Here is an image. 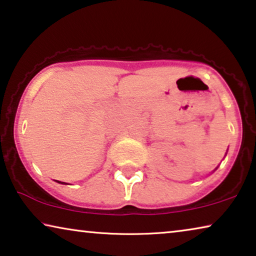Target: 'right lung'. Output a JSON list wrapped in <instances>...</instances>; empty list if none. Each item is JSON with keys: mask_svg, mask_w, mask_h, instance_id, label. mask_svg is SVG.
<instances>
[{"mask_svg": "<svg viewBox=\"0 0 256 256\" xmlns=\"http://www.w3.org/2000/svg\"><path fill=\"white\" fill-rule=\"evenodd\" d=\"M59 183H64V182H59Z\"/></svg>", "mask_w": 256, "mask_h": 256, "instance_id": "right-lung-1", "label": "right lung"}]
</instances>
